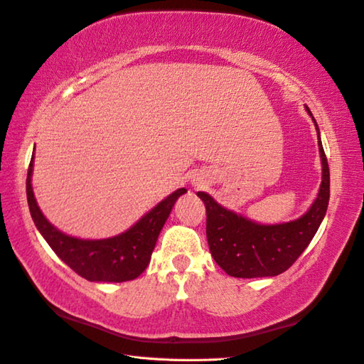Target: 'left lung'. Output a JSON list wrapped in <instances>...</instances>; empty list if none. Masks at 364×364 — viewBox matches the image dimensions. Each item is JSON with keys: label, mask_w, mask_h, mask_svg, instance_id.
I'll use <instances>...</instances> for the list:
<instances>
[{"label": "left lung", "mask_w": 364, "mask_h": 364, "mask_svg": "<svg viewBox=\"0 0 364 364\" xmlns=\"http://www.w3.org/2000/svg\"><path fill=\"white\" fill-rule=\"evenodd\" d=\"M306 109L311 114L308 107ZM313 121L322 160V183L311 209L299 220L281 225H259L225 209L207 193L198 191L205 205V234L210 253L228 275L235 278L277 277L299 259L316 235L328 207L330 169L314 117Z\"/></svg>", "instance_id": "obj_1"}]
</instances>
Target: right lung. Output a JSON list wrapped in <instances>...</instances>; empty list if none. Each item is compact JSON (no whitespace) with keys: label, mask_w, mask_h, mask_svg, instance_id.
<instances>
[{"label":"right lung","mask_w":364,"mask_h":364,"mask_svg":"<svg viewBox=\"0 0 364 364\" xmlns=\"http://www.w3.org/2000/svg\"><path fill=\"white\" fill-rule=\"evenodd\" d=\"M33 160L26 176V198L29 212L36 228L63 262L87 281L95 283H122L138 278L149 265L152 251L157 243L163 225L171 213L177 198L187 193L185 188L176 190L161 203L147 212L138 223L111 239L83 240L65 235L43 217L34 198L31 176Z\"/></svg>","instance_id":"obj_1"}]
</instances>
